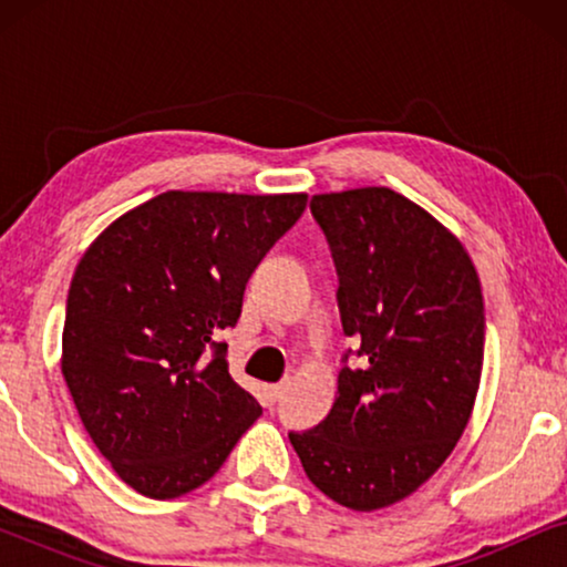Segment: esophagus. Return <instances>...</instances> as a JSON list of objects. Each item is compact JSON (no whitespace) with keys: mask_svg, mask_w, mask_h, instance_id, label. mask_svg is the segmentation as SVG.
I'll list each match as a JSON object with an SVG mask.
<instances>
[{"mask_svg":"<svg viewBox=\"0 0 567 567\" xmlns=\"http://www.w3.org/2000/svg\"><path fill=\"white\" fill-rule=\"evenodd\" d=\"M284 390L286 386L284 384H268L266 390H262V402H266V405L270 408V405H276L278 400H281V394H284Z\"/></svg>","mask_w":567,"mask_h":567,"instance_id":"1","label":"esophagus"}]
</instances>
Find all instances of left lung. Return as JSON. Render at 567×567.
<instances>
[{
    "label": "left lung",
    "mask_w": 567,
    "mask_h": 567,
    "mask_svg": "<svg viewBox=\"0 0 567 567\" xmlns=\"http://www.w3.org/2000/svg\"><path fill=\"white\" fill-rule=\"evenodd\" d=\"M312 214L363 367L340 369L328 417L289 439L317 491L379 511L436 475L467 429L485 359L483 289L460 237L402 193H317Z\"/></svg>",
    "instance_id": "obj_1"
}]
</instances>
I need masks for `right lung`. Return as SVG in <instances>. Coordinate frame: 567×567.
I'll return each mask as SVG.
<instances>
[{
    "instance_id": "1",
    "label": "right lung",
    "mask_w": 567,
    "mask_h": 567,
    "mask_svg": "<svg viewBox=\"0 0 567 567\" xmlns=\"http://www.w3.org/2000/svg\"><path fill=\"white\" fill-rule=\"evenodd\" d=\"M307 193L167 190L100 231L74 270L61 374L128 487L181 498L212 480L262 408L229 377L247 278Z\"/></svg>"
}]
</instances>
